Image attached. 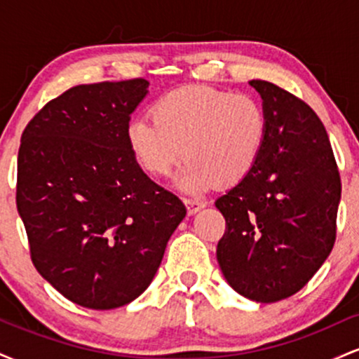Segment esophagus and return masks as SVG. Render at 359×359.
<instances>
[{
    "mask_svg": "<svg viewBox=\"0 0 359 359\" xmlns=\"http://www.w3.org/2000/svg\"><path fill=\"white\" fill-rule=\"evenodd\" d=\"M184 203H185V205H187L189 214H196L199 209H203L205 205V203H203L201 199H192V197H185Z\"/></svg>",
    "mask_w": 359,
    "mask_h": 359,
    "instance_id": "esophagus-1",
    "label": "esophagus"
}]
</instances>
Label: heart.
Instances as JSON below:
<instances>
[{
	"label": "heart",
	"mask_w": 359,
	"mask_h": 359,
	"mask_svg": "<svg viewBox=\"0 0 359 359\" xmlns=\"http://www.w3.org/2000/svg\"><path fill=\"white\" fill-rule=\"evenodd\" d=\"M151 118L128 125L131 155L151 177H167L187 156L185 189L240 184L257 165L269 128L257 97L208 86L165 94L151 106Z\"/></svg>",
	"instance_id": "heart-1"
}]
</instances>
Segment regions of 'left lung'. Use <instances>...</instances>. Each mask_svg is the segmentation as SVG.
I'll use <instances>...</instances> for the list:
<instances>
[{
  "label": "left lung",
  "instance_id": "1",
  "mask_svg": "<svg viewBox=\"0 0 359 359\" xmlns=\"http://www.w3.org/2000/svg\"><path fill=\"white\" fill-rule=\"evenodd\" d=\"M250 84L269 128L253 170L217 197L226 231L216 255L238 294L269 304L297 294L331 253L341 177L311 106L271 82Z\"/></svg>",
  "mask_w": 359,
  "mask_h": 359
}]
</instances>
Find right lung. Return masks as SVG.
Instances as JSON below:
<instances>
[{"mask_svg":"<svg viewBox=\"0 0 359 359\" xmlns=\"http://www.w3.org/2000/svg\"><path fill=\"white\" fill-rule=\"evenodd\" d=\"M148 81L81 84L48 101L23 130L16 208L39 273L77 306H126L154 280L185 217L128 147L130 114Z\"/></svg>","mask_w":359,"mask_h":359,"instance_id":"obj_1","label":"right lung"}]
</instances>
